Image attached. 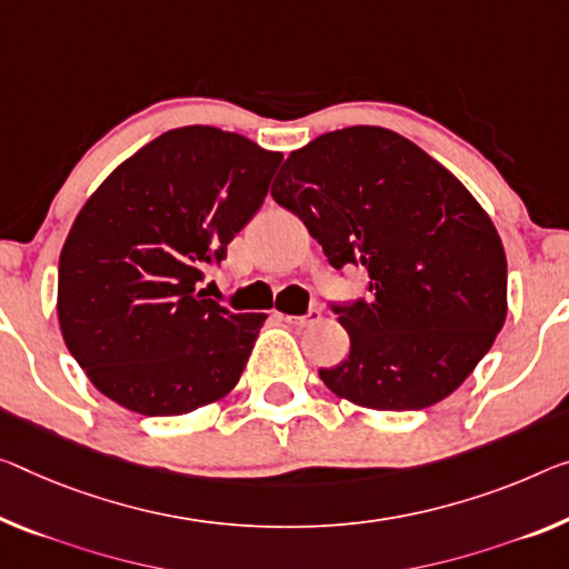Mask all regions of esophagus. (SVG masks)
<instances>
[{
	"instance_id": "esophagus-1",
	"label": "esophagus",
	"mask_w": 569,
	"mask_h": 569,
	"mask_svg": "<svg viewBox=\"0 0 569 569\" xmlns=\"http://www.w3.org/2000/svg\"><path fill=\"white\" fill-rule=\"evenodd\" d=\"M320 308H310L308 312L305 315H287V322H292V326H297V328H305V326H312V322H318L320 320Z\"/></svg>"
}]
</instances>
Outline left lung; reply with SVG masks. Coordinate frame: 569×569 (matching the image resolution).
Wrapping results in <instances>:
<instances>
[{"instance_id": "left-lung-1", "label": "left lung", "mask_w": 569, "mask_h": 569, "mask_svg": "<svg viewBox=\"0 0 569 569\" xmlns=\"http://www.w3.org/2000/svg\"><path fill=\"white\" fill-rule=\"evenodd\" d=\"M272 198L330 267L369 272V300L330 302L351 351L326 387L387 412L450 397L506 320L501 236L466 186L407 137L348 127L287 157Z\"/></svg>"}]
</instances>
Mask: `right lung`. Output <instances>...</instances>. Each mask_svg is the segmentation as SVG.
<instances>
[{
    "instance_id": "obj_1",
    "label": "right lung",
    "mask_w": 569,
    "mask_h": 569,
    "mask_svg": "<svg viewBox=\"0 0 569 569\" xmlns=\"http://www.w3.org/2000/svg\"><path fill=\"white\" fill-rule=\"evenodd\" d=\"M282 162L251 139L182 127L121 162L60 251L58 320L91 383L147 417L188 415L236 387L261 312L198 290Z\"/></svg>"
}]
</instances>
